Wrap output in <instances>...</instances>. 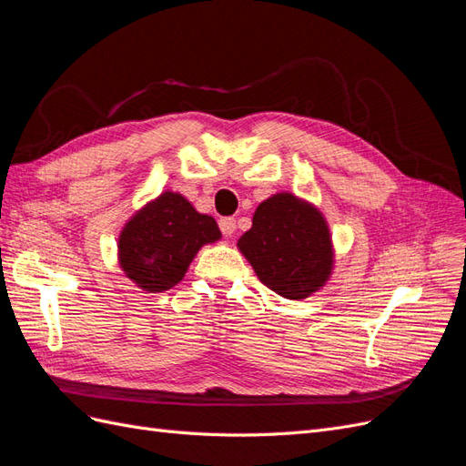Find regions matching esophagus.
Returning a JSON list of instances; mask_svg holds the SVG:
<instances>
[{
	"instance_id": "34e87169",
	"label": "esophagus",
	"mask_w": 466,
	"mask_h": 466,
	"mask_svg": "<svg viewBox=\"0 0 466 466\" xmlns=\"http://www.w3.org/2000/svg\"><path fill=\"white\" fill-rule=\"evenodd\" d=\"M219 229H221V233H223L225 237H231V235L235 233V229H237L235 219H233V218H223V219L219 221Z\"/></svg>"
}]
</instances>
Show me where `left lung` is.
<instances>
[{"label":"left lung","instance_id":"1","mask_svg":"<svg viewBox=\"0 0 466 466\" xmlns=\"http://www.w3.org/2000/svg\"><path fill=\"white\" fill-rule=\"evenodd\" d=\"M237 248L262 284L286 299H307L327 286L334 270L327 218L291 192H276L258 204Z\"/></svg>","mask_w":466,"mask_h":466}]
</instances>
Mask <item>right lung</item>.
<instances>
[{"instance_id":"add662e5","label":"right lung","mask_w":466,"mask_h":466,"mask_svg":"<svg viewBox=\"0 0 466 466\" xmlns=\"http://www.w3.org/2000/svg\"><path fill=\"white\" fill-rule=\"evenodd\" d=\"M216 219L200 214L185 196L165 190L124 223L118 235V266L146 293H161L185 278L204 245L218 243Z\"/></svg>"}]
</instances>
